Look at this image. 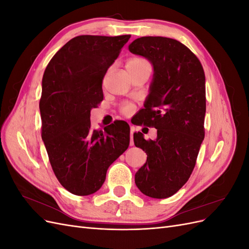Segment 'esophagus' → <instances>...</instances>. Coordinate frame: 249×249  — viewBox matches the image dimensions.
Listing matches in <instances>:
<instances>
[{"mask_svg":"<svg viewBox=\"0 0 249 249\" xmlns=\"http://www.w3.org/2000/svg\"><path fill=\"white\" fill-rule=\"evenodd\" d=\"M133 129H131V134H130V145H134V140H133Z\"/></svg>","mask_w":249,"mask_h":249,"instance_id":"esophagus-1","label":"esophagus"}]
</instances>
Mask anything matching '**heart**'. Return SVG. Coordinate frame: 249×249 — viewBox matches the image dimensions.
Listing matches in <instances>:
<instances>
[{
  "label": "heart",
  "instance_id": "1",
  "mask_svg": "<svg viewBox=\"0 0 249 249\" xmlns=\"http://www.w3.org/2000/svg\"><path fill=\"white\" fill-rule=\"evenodd\" d=\"M141 61H144L143 59H140V58H132L130 59L129 61H127L126 65H131V64H135V63H138V62H141ZM120 112H122V114L125 115V116H129L131 115L132 113L134 112V106L132 104L130 103H126V104H124L122 107H120Z\"/></svg>",
  "mask_w": 249,
  "mask_h": 249
}]
</instances>
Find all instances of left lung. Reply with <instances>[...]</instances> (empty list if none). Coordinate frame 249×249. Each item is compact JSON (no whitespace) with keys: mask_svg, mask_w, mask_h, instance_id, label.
<instances>
[{"mask_svg":"<svg viewBox=\"0 0 249 249\" xmlns=\"http://www.w3.org/2000/svg\"><path fill=\"white\" fill-rule=\"evenodd\" d=\"M129 50L154 66L139 124L157 129L156 140L134 133L135 145L147 155L145 164L135 175V183L149 197L166 198L189 179L205 138V71L185 44L167 37H140Z\"/></svg>","mask_w":249,"mask_h":249,"instance_id":"8db88e82","label":"left lung"}]
</instances>
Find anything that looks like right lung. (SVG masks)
Instances as JSON below:
<instances>
[{
  "label": "right lung",
  "instance_id": "obj_1",
  "mask_svg": "<svg viewBox=\"0 0 249 249\" xmlns=\"http://www.w3.org/2000/svg\"><path fill=\"white\" fill-rule=\"evenodd\" d=\"M131 35H80L51 59L39 101L41 138L59 183L72 194L96 192L110 165L130 144V126L117 120L91 129L90 111L103 101V79Z\"/></svg>",
  "mask_w": 249,
  "mask_h": 249
}]
</instances>
